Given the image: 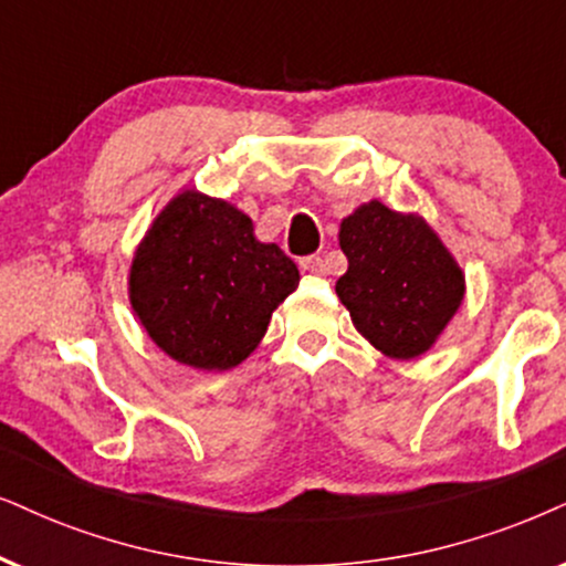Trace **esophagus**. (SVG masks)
Masks as SVG:
<instances>
[{"label": "esophagus", "mask_w": 566, "mask_h": 566, "mask_svg": "<svg viewBox=\"0 0 566 566\" xmlns=\"http://www.w3.org/2000/svg\"><path fill=\"white\" fill-rule=\"evenodd\" d=\"M300 269H303V274H311V276H324L326 274L324 259H318V255H307V259L300 261Z\"/></svg>", "instance_id": "34e87169"}]
</instances>
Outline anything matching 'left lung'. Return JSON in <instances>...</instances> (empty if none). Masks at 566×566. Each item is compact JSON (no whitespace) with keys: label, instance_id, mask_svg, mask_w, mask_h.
Segmentation results:
<instances>
[{"label":"left lung","instance_id":"8db88e82","mask_svg":"<svg viewBox=\"0 0 566 566\" xmlns=\"http://www.w3.org/2000/svg\"><path fill=\"white\" fill-rule=\"evenodd\" d=\"M336 295L357 332L395 360L426 355L464 297V271L418 213L368 200L339 224Z\"/></svg>","mask_w":566,"mask_h":566}]
</instances>
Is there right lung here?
<instances>
[{
  "label": "right lung",
  "mask_w": 566,
  "mask_h": 566,
  "mask_svg": "<svg viewBox=\"0 0 566 566\" xmlns=\"http://www.w3.org/2000/svg\"><path fill=\"white\" fill-rule=\"evenodd\" d=\"M300 271L253 219L224 198L182 190L143 234L127 295L140 326L171 360L230 370L261 345L271 313Z\"/></svg>",
  "instance_id": "obj_1"
}]
</instances>
